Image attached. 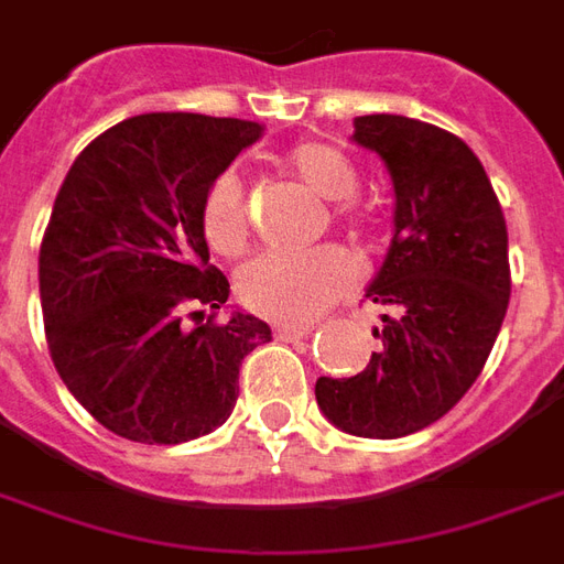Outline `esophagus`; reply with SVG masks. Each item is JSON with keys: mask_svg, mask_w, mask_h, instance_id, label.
<instances>
[{"mask_svg": "<svg viewBox=\"0 0 564 564\" xmlns=\"http://www.w3.org/2000/svg\"><path fill=\"white\" fill-rule=\"evenodd\" d=\"M278 337H286V340H293V337H307L314 332V323H281L278 328Z\"/></svg>", "mask_w": 564, "mask_h": 564, "instance_id": "esophagus-1", "label": "esophagus"}]
</instances>
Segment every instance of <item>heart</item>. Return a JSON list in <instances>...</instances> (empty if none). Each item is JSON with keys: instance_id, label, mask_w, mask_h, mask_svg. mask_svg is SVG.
I'll use <instances>...</instances> for the list:
<instances>
[{"instance_id": "obj_1", "label": "heart", "mask_w": 564, "mask_h": 564, "mask_svg": "<svg viewBox=\"0 0 564 564\" xmlns=\"http://www.w3.org/2000/svg\"><path fill=\"white\" fill-rule=\"evenodd\" d=\"M286 170L332 203V215L349 232L365 239L373 218L356 199L361 173L337 145L323 140H302L286 158ZM203 232L220 257H236L248 248L250 212L248 191L236 173L212 182L203 199ZM358 281L356 260L340 245H316L311 250H265L239 271V299L253 314L274 319H307L323 311Z\"/></svg>"}]
</instances>
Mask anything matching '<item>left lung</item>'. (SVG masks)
I'll list each match as a JSON object with an SVG mask.
<instances>
[{
  "label": "left lung",
  "instance_id": "obj_1",
  "mask_svg": "<svg viewBox=\"0 0 564 564\" xmlns=\"http://www.w3.org/2000/svg\"><path fill=\"white\" fill-rule=\"evenodd\" d=\"M352 140L386 161L394 239L367 299L382 304V349L349 379H316L340 431L398 440L440 421L473 388L502 328L508 227L481 161L452 131L406 116H358Z\"/></svg>",
  "mask_w": 564,
  "mask_h": 564
}]
</instances>
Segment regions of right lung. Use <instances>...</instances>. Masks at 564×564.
I'll return each instance as SVG.
<instances>
[{"label": "right lung", "instance_id": "add662e5", "mask_svg": "<svg viewBox=\"0 0 564 564\" xmlns=\"http://www.w3.org/2000/svg\"><path fill=\"white\" fill-rule=\"evenodd\" d=\"M260 131L145 112L95 137L62 182L37 257L50 358L116 436L178 445L212 433L236 406L245 356L271 340L257 316L218 319L229 281L203 232L206 191Z\"/></svg>", "mask_w": 564, "mask_h": 564}]
</instances>
